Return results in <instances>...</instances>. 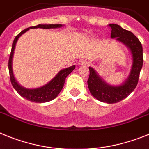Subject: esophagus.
I'll use <instances>...</instances> for the list:
<instances>
[{"instance_id": "1", "label": "esophagus", "mask_w": 149, "mask_h": 149, "mask_svg": "<svg viewBox=\"0 0 149 149\" xmlns=\"http://www.w3.org/2000/svg\"><path fill=\"white\" fill-rule=\"evenodd\" d=\"M79 64H82V65L88 66L89 64H90V61L88 60H87V59H82V60L80 61Z\"/></svg>"}]
</instances>
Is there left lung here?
<instances>
[{
  "instance_id": "left-lung-1",
  "label": "left lung",
  "mask_w": 149,
  "mask_h": 149,
  "mask_svg": "<svg viewBox=\"0 0 149 149\" xmlns=\"http://www.w3.org/2000/svg\"><path fill=\"white\" fill-rule=\"evenodd\" d=\"M111 28V37L116 38L130 49L133 57V65L130 76L124 84L111 86L99 77L93 68L89 67L88 86L91 94L101 102L116 103L121 101L136 88L139 81V73L143 64V46L139 39L132 32L124 29L116 24H109Z\"/></svg>"
}]
</instances>
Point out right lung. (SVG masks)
<instances>
[{
  "label": "right lung",
  "mask_w": 149,
  "mask_h": 149,
  "mask_svg": "<svg viewBox=\"0 0 149 149\" xmlns=\"http://www.w3.org/2000/svg\"><path fill=\"white\" fill-rule=\"evenodd\" d=\"M62 26V24H38L37 26H32L30 28H26V29L23 30L22 31L18 34L14 39V41L13 42L12 49L10 55V58H9L8 62V68H9V73H10V81L12 83L13 87L15 88V90L20 94L21 96L23 97L24 98L27 99L30 101L34 102V103H46L49 102L52 100L55 99L61 89L64 87V84L65 82V79L70 73L75 69V66H72L68 68H66L64 70H61L58 74L56 75L55 78L52 80L46 85H44L42 87L39 88L35 89H27L24 88L22 87L19 84L16 82L15 78H14L13 73V68H12V61H13V57L14 49H15V44L17 42L18 39L19 38L22 34L28 31L29 28H40L43 29H49V28H60Z\"/></svg>",
  "instance_id": "obj_1"
}]
</instances>
